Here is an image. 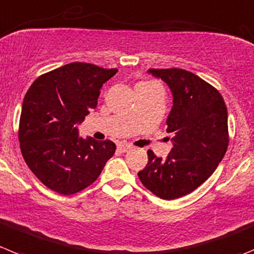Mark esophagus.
Returning a JSON list of instances; mask_svg holds the SVG:
<instances>
[{"label":"esophagus","mask_w":254,"mask_h":254,"mask_svg":"<svg viewBox=\"0 0 254 254\" xmlns=\"http://www.w3.org/2000/svg\"><path fill=\"white\" fill-rule=\"evenodd\" d=\"M133 148V146L129 145V143H125V142H121L120 145H118V150L121 151V152H127V151L132 150Z\"/></svg>","instance_id":"1"}]
</instances>
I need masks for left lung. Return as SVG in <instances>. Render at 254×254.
Wrapping results in <instances>:
<instances>
[{
	"mask_svg": "<svg viewBox=\"0 0 254 254\" xmlns=\"http://www.w3.org/2000/svg\"><path fill=\"white\" fill-rule=\"evenodd\" d=\"M173 94L167 129L174 147L166 159L147 151L148 162L138 173L156 196L174 200L190 194L210 178L228 148V112L220 93L183 69H150Z\"/></svg>",
	"mask_w": 254,
	"mask_h": 254,
	"instance_id": "obj_1",
	"label": "left lung"
}]
</instances>
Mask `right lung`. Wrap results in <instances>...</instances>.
<instances>
[{"mask_svg": "<svg viewBox=\"0 0 254 254\" xmlns=\"http://www.w3.org/2000/svg\"><path fill=\"white\" fill-rule=\"evenodd\" d=\"M88 63H70L39 76L22 103L18 139L27 166L63 195L94 183L115 155L109 139L79 136L76 126L97 107L101 88L117 73Z\"/></svg>", "mask_w": 254, "mask_h": 254, "instance_id": "obj_1", "label": "right lung"}]
</instances>
